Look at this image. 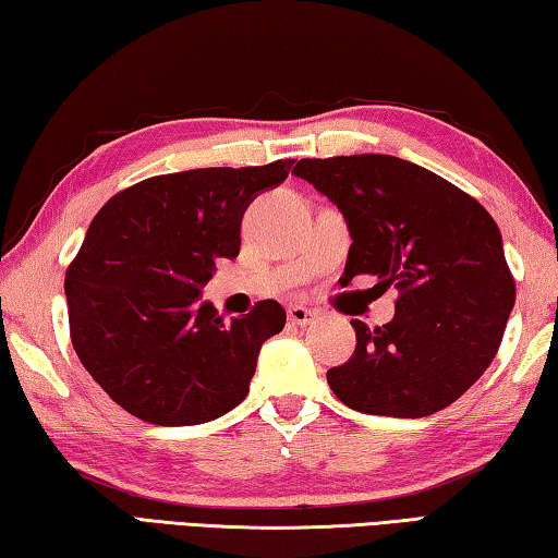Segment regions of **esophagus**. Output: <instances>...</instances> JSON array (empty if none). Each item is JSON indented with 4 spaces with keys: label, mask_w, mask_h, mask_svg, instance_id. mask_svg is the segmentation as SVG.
Masks as SVG:
<instances>
[{
    "label": "esophagus",
    "mask_w": 558,
    "mask_h": 558,
    "mask_svg": "<svg viewBox=\"0 0 558 558\" xmlns=\"http://www.w3.org/2000/svg\"><path fill=\"white\" fill-rule=\"evenodd\" d=\"M288 319H290L292 325L305 327V325H313V323H315L317 313H315V310L302 307V305H290V307H288Z\"/></svg>",
    "instance_id": "obj_1"
}]
</instances>
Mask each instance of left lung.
<instances>
[{
	"label": "left lung",
	"mask_w": 558,
	"mask_h": 558,
	"mask_svg": "<svg viewBox=\"0 0 558 558\" xmlns=\"http://www.w3.org/2000/svg\"><path fill=\"white\" fill-rule=\"evenodd\" d=\"M295 177L337 204L352 233L342 282L399 290L389 325L352 319L356 349L327 372L344 405L423 418L458 401L493 362L514 307L502 233L477 199L391 155L300 159Z\"/></svg>",
	"instance_id": "left-lung-1"
}]
</instances>
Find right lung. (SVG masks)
Here are the masks:
<instances>
[{
    "label": "right lung",
    "mask_w": 558,
    "mask_h": 558,
    "mask_svg": "<svg viewBox=\"0 0 558 558\" xmlns=\"http://www.w3.org/2000/svg\"><path fill=\"white\" fill-rule=\"evenodd\" d=\"M292 162L149 177L90 221L65 270L71 342L120 409L155 426H196L248 396L286 310L260 300L226 325L199 295L216 260L239 256L248 204L286 182Z\"/></svg>",
    "instance_id": "add662e5"
}]
</instances>
